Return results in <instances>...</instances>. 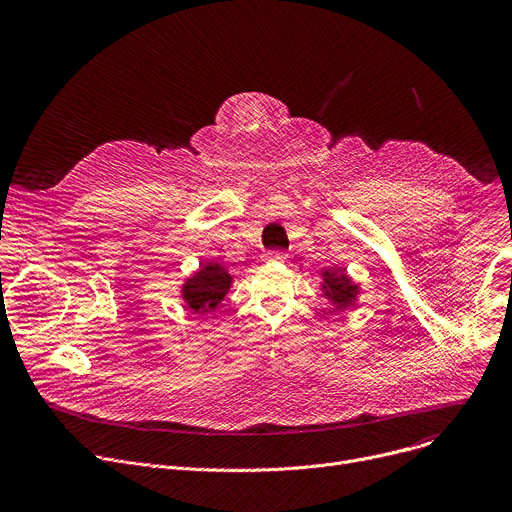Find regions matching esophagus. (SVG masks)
Here are the masks:
<instances>
[{
    "label": "esophagus",
    "mask_w": 512,
    "mask_h": 512,
    "mask_svg": "<svg viewBox=\"0 0 512 512\" xmlns=\"http://www.w3.org/2000/svg\"><path fill=\"white\" fill-rule=\"evenodd\" d=\"M283 259H285V253H283V251L271 249V251L265 253V261H283Z\"/></svg>",
    "instance_id": "esophagus-1"
}]
</instances>
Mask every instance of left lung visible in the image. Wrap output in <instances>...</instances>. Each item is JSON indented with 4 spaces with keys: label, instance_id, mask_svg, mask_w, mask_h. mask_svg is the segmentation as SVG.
<instances>
[{
    "label": "left lung",
    "instance_id": "8db88e82",
    "mask_svg": "<svg viewBox=\"0 0 512 512\" xmlns=\"http://www.w3.org/2000/svg\"><path fill=\"white\" fill-rule=\"evenodd\" d=\"M324 296H328L338 308H348L356 300L358 285H354L344 271H324Z\"/></svg>",
    "mask_w": 512,
    "mask_h": 512
}]
</instances>
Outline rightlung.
I'll list each match as a JSON object with an SVG mask.
<instances>
[{"label": "right lung", "mask_w": 512, "mask_h": 512, "mask_svg": "<svg viewBox=\"0 0 512 512\" xmlns=\"http://www.w3.org/2000/svg\"><path fill=\"white\" fill-rule=\"evenodd\" d=\"M231 281L233 277L223 265H202L182 287V298L186 300L190 310L198 314L210 312L227 296Z\"/></svg>", "instance_id": "add662e5"}]
</instances>
